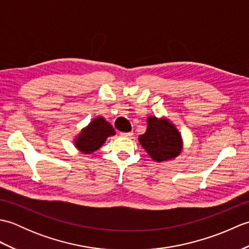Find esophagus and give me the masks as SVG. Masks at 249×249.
<instances>
[{
    "instance_id": "34e87169",
    "label": "esophagus",
    "mask_w": 249,
    "mask_h": 249,
    "mask_svg": "<svg viewBox=\"0 0 249 249\" xmlns=\"http://www.w3.org/2000/svg\"><path fill=\"white\" fill-rule=\"evenodd\" d=\"M121 136H123V137H126V138H128V137L133 136V133H131V131H128V133H121Z\"/></svg>"
}]
</instances>
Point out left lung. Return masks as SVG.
Instances as JSON below:
<instances>
[{
	"mask_svg": "<svg viewBox=\"0 0 249 249\" xmlns=\"http://www.w3.org/2000/svg\"><path fill=\"white\" fill-rule=\"evenodd\" d=\"M146 122V131L139 136V142L152 160L161 162L177 157L182 151V138L176 126L155 116L147 118Z\"/></svg>",
	"mask_w": 249,
	"mask_h": 249,
	"instance_id": "left-lung-1",
	"label": "left lung"
}]
</instances>
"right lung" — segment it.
<instances>
[{
    "mask_svg": "<svg viewBox=\"0 0 249 249\" xmlns=\"http://www.w3.org/2000/svg\"><path fill=\"white\" fill-rule=\"evenodd\" d=\"M113 135H115V130L112 125L108 123L103 116H98L77 136L75 145L79 151L89 154L97 151L105 143L106 139Z\"/></svg>",
    "mask_w": 249,
    "mask_h": 249,
    "instance_id": "add662e5",
    "label": "right lung"
}]
</instances>
